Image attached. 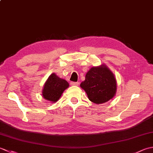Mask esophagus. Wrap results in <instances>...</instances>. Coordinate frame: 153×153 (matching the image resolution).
Masks as SVG:
<instances>
[{"mask_svg":"<svg viewBox=\"0 0 153 153\" xmlns=\"http://www.w3.org/2000/svg\"><path fill=\"white\" fill-rule=\"evenodd\" d=\"M70 84L72 86H77L79 85V82H71Z\"/></svg>","mask_w":153,"mask_h":153,"instance_id":"obj_1","label":"esophagus"}]
</instances>
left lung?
Listing matches in <instances>:
<instances>
[{"mask_svg":"<svg viewBox=\"0 0 153 153\" xmlns=\"http://www.w3.org/2000/svg\"><path fill=\"white\" fill-rule=\"evenodd\" d=\"M80 87L91 101L99 105L108 102L116 95L117 82L112 71L102 64L92 67L87 71L85 79L81 83Z\"/></svg>","mask_w":153,"mask_h":153,"instance_id":"obj_1","label":"left lung"}]
</instances>
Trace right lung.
I'll return each mask as SVG.
<instances>
[{
    "instance_id": "right-lung-1",
    "label": "right lung",
    "mask_w": 153,
    "mask_h": 153,
    "mask_svg": "<svg viewBox=\"0 0 153 153\" xmlns=\"http://www.w3.org/2000/svg\"><path fill=\"white\" fill-rule=\"evenodd\" d=\"M68 87H69V83L66 80L60 78L56 74L53 73L44 84L42 95L48 101L52 103L56 102Z\"/></svg>"
}]
</instances>
